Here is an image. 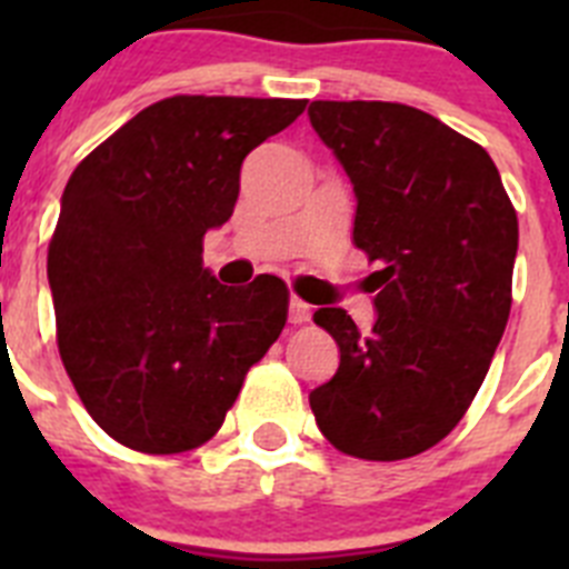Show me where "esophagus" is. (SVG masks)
<instances>
[{
    "instance_id": "esophagus-1",
    "label": "esophagus",
    "mask_w": 569,
    "mask_h": 569,
    "mask_svg": "<svg viewBox=\"0 0 569 569\" xmlns=\"http://www.w3.org/2000/svg\"><path fill=\"white\" fill-rule=\"evenodd\" d=\"M288 319H290V325H305V321H310V305H305V301H301V299L290 296Z\"/></svg>"
}]
</instances>
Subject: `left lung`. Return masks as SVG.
Instances as JSON below:
<instances>
[{
  "instance_id": "obj_1",
  "label": "left lung",
  "mask_w": 569,
  "mask_h": 569,
  "mask_svg": "<svg viewBox=\"0 0 569 569\" xmlns=\"http://www.w3.org/2000/svg\"><path fill=\"white\" fill-rule=\"evenodd\" d=\"M308 116L353 184L356 248L381 268L370 333L341 308L313 313L341 356L310 407L341 453L410 459L459 425L490 370L519 219L487 150L425 110L313 102Z\"/></svg>"
}]
</instances>
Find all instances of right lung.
<instances>
[{"label":"right lung","instance_id":"obj_1","mask_svg":"<svg viewBox=\"0 0 569 569\" xmlns=\"http://www.w3.org/2000/svg\"><path fill=\"white\" fill-rule=\"evenodd\" d=\"M308 99L170 97L73 170L48 248L57 341L84 410L139 453H184L222 427L288 321V288H228L202 239L239 199L244 156Z\"/></svg>","mask_w":569,"mask_h":569}]
</instances>
